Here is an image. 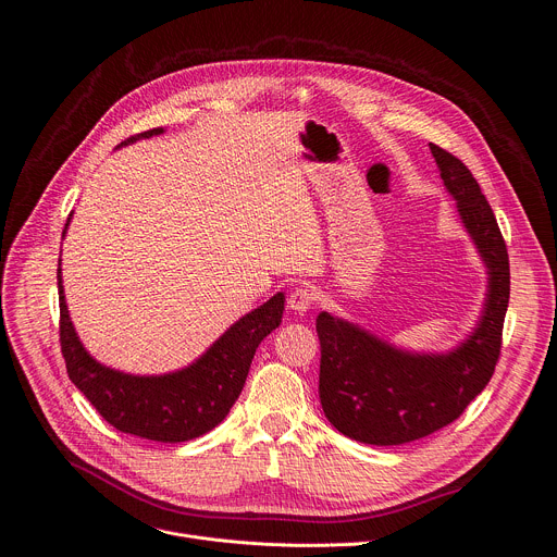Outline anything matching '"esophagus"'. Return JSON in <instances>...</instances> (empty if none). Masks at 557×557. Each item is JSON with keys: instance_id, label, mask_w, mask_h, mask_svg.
Listing matches in <instances>:
<instances>
[{"instance_id": "1", "label": "esophagus", "mask_w": 557, "mask_h": 557, "mask_svg": "<svg viewBox=\"0 0 557 557\" xmlns=\"http://www.w3.org/2000/svg\"><path fill=\"white\" fill-rule=\"evenodd\" d=\"M313 305H315V293H313L311 286H297L288 295V307L295 313H307Z\"/></svg>"}]
</instances>
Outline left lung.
<instances>
[{"label":"left lung","instance_id":"left-lung-1","mask_svg":"<svg viewBox=\"0 0 557 557\" xmlns=\"http://www.w3.org/2000/svg\"><path fill=\"white\" fill-rule=\"evenodd\" d=\"M446 190L488 273L484 309L473 333L448 352H411L322 311L320 401L329 422L350 440L407 444L458 420L488 384L509 307V252L471 171L429 144Z\"/></svg>","mask_w":557,"mask_h":557}]
</instances>
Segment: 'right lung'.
<instances>
[{
    "instance_id": "1",
    "label": "right lung",
    "mask_w": 557,
    "mask_h": 557,
    "mask_svg": "<svg viewBox=\"0 0 557 557\" xmlns=\"http://www.w3.org/2000/svg\"><path fill=\"white\" fill-rule=\"evenodd\" d=\"M160 133L164 128L144 131L120 146ZM71 218L73 213L66 228ZM60 267L62 260L58 264L60 342L71 382L111 426L153 442H186L215 429L239 397L256 348L280 326L284 313V293H275L262 307L239 318L186 369L164 375H131L99 364L79 342L69 315Z\"/></svg>"
}]
</instances>
